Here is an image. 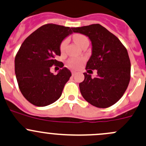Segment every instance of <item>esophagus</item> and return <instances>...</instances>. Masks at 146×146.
I'll use <instances>...</instances> for the list:
<instances>
[{"label":"esophagus","instance_id":"1","mask_svg":"<svg viewBox=\"0 0 146 146\" xmlns=\"http://www.w3.org/2000/svg\"><path fill=\"white\" fill-rule=\"evenodd\" d=\"M76 72H72V76H76Z\"/></svg>","mask_w":146,"mask_h":146}]
</instances>
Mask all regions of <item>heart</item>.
Masks as SVG:
<instances>
[{
	"label": "heart",
	"mask_w": 146,
	"mask_h": 146,
	"mask_svg": "<svg viewBox=\"0 0 146 146\" xmlns=\"http://www.w3.org/2000/svg\"><path fill=\"white\" fill-rule=\"evenodd\" d=\"M73 40L74 42L77 44L78 45L80 46L81 47V46L85 42H88V39L83 35H80V34H76L73 36ZM68 43V39H65L61 42V44H60V50L61 51H63L66 48V46ZM83 61V59H78V58H70L68 61V66L70 68L73 69H77L80 67V64Z\"/></svg>",
	"instance_id": "heart-1"
}]
</instances>
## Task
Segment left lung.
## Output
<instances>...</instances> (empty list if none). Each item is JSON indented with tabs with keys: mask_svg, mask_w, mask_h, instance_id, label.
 I'll return each instance as SVG.
<instances>
[{
	"mask_svg": "<svg viewBox=\"0 0 146 146\" xmlns=\"http://www.w3.org/2000/svg\"><path fill=\"white\" fill-rule=\"evenodd\" d=\"M90 38L92 56L85 69L98 70L92 78L84 73L85 79L79 84L82 97L98 108H107L117 102L126 90L131 78V62L126 47L120 40L100 24L73 27Z\"/></svg>",
	"mask_w": 146,
	"mask_h": 146,
	"instance_id": "obj_1",
	"label": "left lung"
}]
</instances>
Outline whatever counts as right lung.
Segmentation results:
<instances>
[{
	"mask_svg": "<svg viewBox=\"0 0 146 146\" xmlns=\"http://www.w3.org/2000/svg\"><path fill=\"white\" fill-rule=\"evenodd\" d=\"M72 33L73 27L46 24L32 32L22 44L15 58V71L20 92L31 104L45 107L61 96L71 73L64 68L54 75L50 68H63L64 64L55 56H61L60 44Z\"/></svg>",
	"mask_w": 146,
	"mask_h": 146,
	"instance_id": "obj_1",
	"label": "right lung"
}]
</instances>
